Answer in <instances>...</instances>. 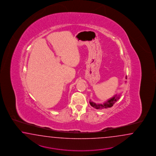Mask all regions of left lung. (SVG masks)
<instances>
[{
    "mask_svg": "<svg viewBox=\"0 0 156 156\" xmlns=\"http://www.w3.org/2000/svg\"><path fill=\"white\" fill-rule=\"evenodd\" d=\"M120 95H116L114 97H112V98H110L109 100L105 101V103H104L103 104H96L95 103H94L93 101H90V104L94 108L98 109V110H103L105 108H110V107H112L114 104L120 99Z\"/></svg>",
    "mask_w": 156,
    "mask_h": 156,
    "instance_id": "1",
    "label": "left lung"
}]
</instances>
